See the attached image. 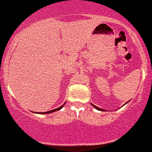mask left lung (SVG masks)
I'll return each mask as SVG.
<instances>
[{
  "label": "left lung",
  "instance_id": "1",
  "mask_svg": "<svg viewBox=\"0 0 152 152\" xmlns=\"http://www.w3.org/2000/svg\"><path fill=\"white\" fill-rule=\"evenodd\" d=\"M92 105H93V107H95V108H96V109H97V110H100V111H104V110H102V109H100V108H99V107H96V106H95V105H93V104H92Z\"/></svg>",
  "mask_w": 152,
  "mask_h": 152
}]
</instances>
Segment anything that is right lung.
Segmentation results:
<instances>
[{
    "instance_id": "right-lung-1",
    "label": "right lung",
    "mask_w": 152,
    "mask_h": 152,
    "mask_svg": "<svg viewBox=\"0 0 152 152\" xmlns=\"http://www.w3.org/2000/svg\"><path fill=\"white\" fill-rule=\"evenodd\" d=\"M64 105H65V104H64L62 105V106H61V107H58V108H56V109H54V110H50V111L45 112V113H40V114H46V113H53V112L57 111V110H61V109H62V107H63V106H64Z\"/></svg>"
}]
</instances>
